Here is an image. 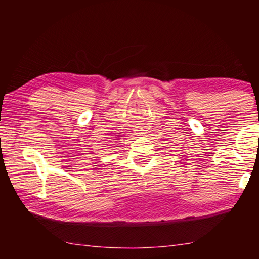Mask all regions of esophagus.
<instances>
[{"mask_svg": "<svg viewBox=\"0 0 259 259\" xmlns=\"http://www.w3.org/2000/svg\"><path fill=\"white\" fill-rule=\"evenodd\" d=\"M134 134L137 135V136H142L143 134H145V128H144L143 125H135L134 126Z\"/></svg>", "mask_w": 259, "mask_h": 259, "instance_id": "34e87169", "label": "esophagus"}]
</instances>
